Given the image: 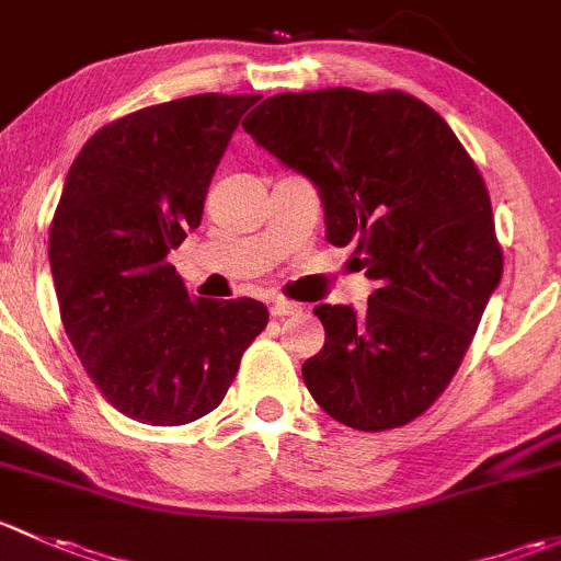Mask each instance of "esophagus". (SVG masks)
<instances>
[{
  "instance_id": "1",
  "label": "esophagus",
  "mask_w": 561,
  "mask_h": 561,
  "mask_svg": "<svg viewBox=\"0 0 561 561\" xmlns=\"http://www.w3.org/2000/svg\"><path fill=\"white\" fill-rule=\"evenodd\" d=\"M270 313H273L275 319H283V316L299 313V305H297V302H288V299L275 297L273 302H270Z\"/></svg>"
}]
</instances>
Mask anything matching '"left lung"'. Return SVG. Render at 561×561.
<instances>
[{"mask_svg":"<svg viewBox=\"0 0 561 561\" xmlns=\"http://www.w3.org/2000/svg\"><path fill=\"white\" fill-rule=\"evenodd\" d=\"M242 129L319 186L327 240L356 245L367 308L319 305L327 343L302 365L340 424L383 432L435 405L502 278L492 199L451 126L405 91L275 94Z\"/></svg>","mask_w":561,"mask_h":561,"instance_id":"left-lung-1","label":"left lung"}]
</instances>
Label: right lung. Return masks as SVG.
Here are the masks:
<instances>
[{"instance_id": "1", "label": "right lung", "mask_w": 561, "mask_h": 561, "mask_svg": "<svg viewBox=\"0 0 561 561\" xmlns=\"http://www.w3.org/2000/svg\"><path fill=\"white\" fill-rule=\"evenodd\" d=\"M253 102L194 94L135 110L91 135L67 172L48 234L61 323L102 397L142 424L181 426L221 405L270 321L259 299L192 297L167 262L199 227Z\"/></svg>"}]
</instances>
